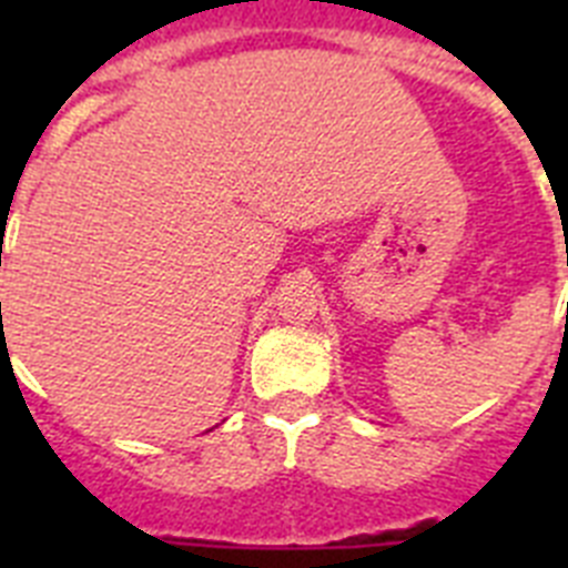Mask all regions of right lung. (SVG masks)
Wrapping results in <instances>:
<instances>
[{
    "label": "right lung",
    "instance_id": "add662e5",
    "mask_svg": "<svg viewBox=\"0 0 568 568\" xmlns=\"http://www.w3.org/2000/svg\"><path fill=\"white\" fill-rule=\"evenodd\" d=\"M0 307H2V304H0Z\"/></svg>",
    "mask_w": 568,
    "mask_h": 568
}]
</instances>
